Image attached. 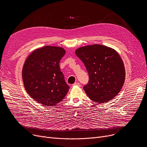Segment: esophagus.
Here are the masks:
<instances>
[{"label": "esophagus", "mask_w": 147, "mask_h": 147, "mask_svg": "<svg viewBox=\"0 0 147 147\" xmlns=\"http://www.w3.org/2000/svg\"><path fill=\"white\" fill-rule=\"evenodd\" d=\"M74 86H80V84L79 83V82H75L74 84H73Z\"/></svg>", "instance_id": "1"}]
</instances>
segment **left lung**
I'll list each match as a JSON object with an SVG mask.
<instances>
[{"mask_svg": "<svg viewBox=\"0 0 147 147\" xmlns=\"http://www.w3.org/2000/svg\"><path fill=\"white\" fill-rule=\"evenodd\" d=\"M89 76L83 87L88 96L97 103L110 101L121 89L125 80V68L118 52L108 46L95 44L76 50Z\"/></svg>", "mask_w": 147, "mask_h": 147, "instance_id": "8db88e82", "label": "left lung"}]
</instances>
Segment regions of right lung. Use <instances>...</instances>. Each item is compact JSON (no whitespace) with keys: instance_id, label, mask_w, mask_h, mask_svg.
<instances>
[{"instance_id":"add662e5","label":"right lung","mask_w":147,"mask_h":147,"mask_svg":"<svg viewBox=\"0 0 147 147\" xmlns=\"http://www.w3.org/2000/svg\"><path fill=\"white\" fill-rule=\"evenodd\" d=\"M65 54L64 48L45 46L28 56L22 69L27 94L45 106H53L63 100L69 89L60 70L59 62Z\"/></svg>"}]
</instances>
